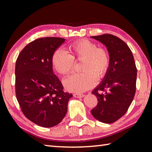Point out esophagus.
Masks as SVG:
<instances>
[{"instance_id": "34e87169", "label": "esophagus", "mask_w": 152, "mask_h": 152, "mask_svg": "<svg viewBox=\"0 0 152 152\" xmlns=\"http://www.w3.org/2000/svg\"><path fill=\"white\" fill-rule=\"evenodd\" d=\"M73 96H74V97H76V98H82V97H83L84 95L83 94H80V93H74V94H73Z\"/></svg>"}]
</instances>
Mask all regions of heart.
Wrapping results in <instances>:
<instances>
[{"label": "heart", "instance_id": "heart-1", "mask_svg": "<svg viewBox=\"0 0 152 152\" xmlns=\"http://www.w3.org/2000/svg\"><path fill=\"white\" fill-rule=\"evenodd\" d=\"M71 54L63 49H58L52 57L54 68L61 74L73 70L76 60H81L82 72L72 74L64 80L66 88L72 92H84L94 87L98 78L106 76L110 66V55L104 48L88 39L76 41L70 45Z\"/></svg>", "mask_w": 152, "mask_h": 152}]
</instances>
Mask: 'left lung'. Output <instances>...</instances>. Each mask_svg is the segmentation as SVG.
<instances>
[{
  "label": "left lung",
  "mask_w": 152,
  "mask_h": 152,
  "mask_svg": "<svg viewBox=\"0 0 152 152\" xmlns=\"http://www.w3.org/2000/svg\"><path fill=\"white\" fill-rule=\"evenodd\" d=\"M91 37L103 43L110 55V66L101 84L92 93L98 104L91 113L95 119L113 123L124 115L134 98L137 68L127 43L117 36L103 34Z\"/></svg>",
  "instance_id": "1"
}]
</instances>
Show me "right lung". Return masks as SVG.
Listing matches in <instances>:
<instances>
[{
	"instance_id": "1",
	"label": "right lung",
	"mask_w": 152,
	"mask_h": 152,
	"mask_svg": "<svg viewBox=\"0 0 152 152\" xmlns=\"http://www.w3.org/2000/svg\"><path fill=\"white\" fill-rule=\"evenodd\" d=\"M65 42L60 37H42L20 51L15 64V93L23 113L43 127H52L66 116L72 94L64 91L53 72L52 57Z\"/></svg>"
}]
</instances>
